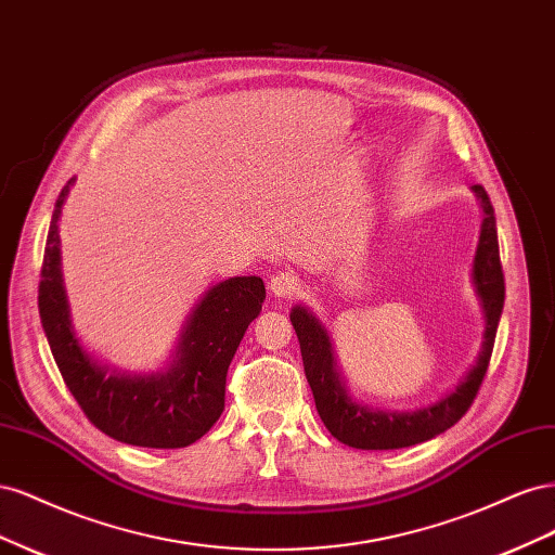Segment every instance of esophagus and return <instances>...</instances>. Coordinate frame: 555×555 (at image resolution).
Wrapping results in <instances>:
<instances>
[{
    "instance_id": "34e87169",
    "label": "esophagus",
    "mask_w": 555,
    "mask_h": 555,
    "mask_svg": "<svg viewBox=\"0 0 555 555\" xmlns=\"http://www.w3.org/2000/svg\"><path fill=\"white\" fill-rule=\"evenodd\" d=\"M268 289L275 298H294L300 289V282L294 273H275L271 280H268Z\"/></svg>"
}]
</instances>
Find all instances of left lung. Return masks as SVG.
Listing matches in <instances>:
<instances>
[{
  "instance_id": "8db88e82",
  "label": "left lung",
  "mask_w": 555,
  "mask_h": 555,
  "mask_svg": "<svg viewBox=\"0 0 555 555\" xmlns=\"http://www.w3.org/2000/svg\"><path fill=\"white\" fill-rule=\"evenodd\" d=\"M481 206V231L473 261V284L481 300L483 310V343L475 365L453 386V391L444 393L440 400L416 410H379L365 402L351 398L347 384L340 375L338 361L331 335L324 324L306 308L294 306L289 312L292 326L300 343V357H304L306 377L314 396V405L324 426L335 440L354 449H402L418 442L433 440L435 435L451 428L473 405L479 391L486 367L491 361L495 343V331L505 306V275L500 266L498 229L491 198L481 184L473 188Z\"/></svg>"
}]
</instances>
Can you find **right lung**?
<instances>
[{
  "label": "right lung",
  "instance_id": "1",
  "mask_svg": "<svg viewBox=\"0 0 555 555\" xmlns=\"http://www.w3.org/2000/svg\"><path fill=\"white\" fill-rule=\"evenodd\" d=\"M74 180L57 196L41 266L39 314L50 351L80 410L108 438L147 449L190 447L224 410L229 363L261 312L263 280L241 275L212 284L162 371L127 373L104 365L78 340L62 278L57 222Z\"/></svg>",
  "mask_w": 555,
  "mask_h": 555
}]
</instances>
